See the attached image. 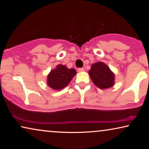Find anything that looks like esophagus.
Masks as SVG:
<instances>
[{
	"mask_svg": "<svg viewBox=\"0 0 149 149\" xmlns=\"http://www.w3.org/2000/svg\"><path fill=\"white\" fill-rule=\"evenodd\" d=\"M78 70H79V72H83V71L85 70V69L83 68H78Z\"/></svg>",
	"mask_w": 149,
	"mask_h": 149,
	"instance_id": "34e87169",
	"label": "esophagus"
}]
</instances>
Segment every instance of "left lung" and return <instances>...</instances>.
Wrapping results in <instances>:
<instances>
[{"label": "left lung", "instance_id": "1", "mask_svg": "<svg viewBox=\"0 0 149 149\" xmlns=\"http://www.w3.org/2000/svg\"><path fill=\"white\" fill-rule=\"evenodd\" d=\"M89 74L93 83L100 89H107L113 86L115 76L104 63L99 62L91 66Z\"/></svg>", "mask_w": 149, "mask_h": 149}]
</instances>
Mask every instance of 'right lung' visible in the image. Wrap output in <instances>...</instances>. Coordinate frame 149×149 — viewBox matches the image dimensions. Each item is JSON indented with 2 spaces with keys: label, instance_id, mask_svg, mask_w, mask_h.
<instances>
[{
  "label": "right lung",
  "instance_id": "obj_1",
  "mask_svg": "<svg viewBox=\"0 0 149 149\" xmlns=\"http://www.w3.org/2000/svg\"><path fill=\"white\" fill-rule=\"evenodd\" d=\"M76 73L74 68L68 69L64 65H58L49 74L47 84L54 89H63L70 82Z\"/></svg>",
  "mask_w": 149,
  "mask_h": 149
}]
</instances>
